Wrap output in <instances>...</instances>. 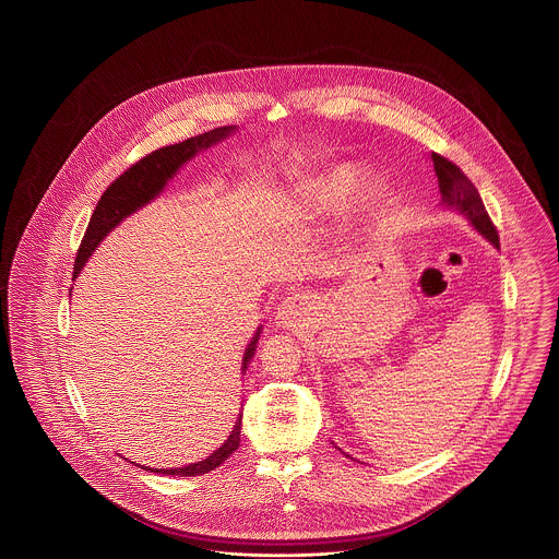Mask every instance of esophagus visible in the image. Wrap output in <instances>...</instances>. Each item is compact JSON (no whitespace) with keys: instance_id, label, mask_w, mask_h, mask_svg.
<instances>
[{"instance_id":"obj_1","label":"esophagus","mask_w":559,"mask_h":559,"mask_svg":"<svg viewBox=\"0 0 559 559\" xmlns=\"http://www.w3.org/2000/svg\"><path fill=\"white\" fill-rule=\"evenodd\" d=\"M312 312V297L306 293H295L287 297L278 308V320L283 326L295 329Z\"/></svg>"}]
</instances>
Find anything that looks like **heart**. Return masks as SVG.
<instances>
[{"label":"heart","mask_w":559,"mask_h":559,"mask_svg":"<svg viewBox=\"0 0 559 559\" xmlns=\"http://www.w3.org/2000/svg\"><path fill=\"white\" fill-rule=\"evenodd\" d=\"M364 168H359L358 164H336L333 168H329L326 173H322L320 177L306 182L301 187V203L304 205H312V207H335L349 200L359 189V185L364 182ZM386 191L384 182H374L370 187V195L372 198H382Z\"/></svg>","instance_id":"heart-1"}]
</instances>
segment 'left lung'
<instances>
[{
    "instance_id": "obj_1",
    "label": "left lung",
    "mask_w": 559,
    "mask_h": 559,
    "mask_svg": "<svg viewBox=\"0 0 559 559\" xmlns=\"http://www.w3.org/2000/svg\"><path fill=\"white\" fill-rule=\"evenodd\" d=\"M432 164L439 179L441 200L447 207H453L460 214H464L480 235H485L492 246L499 247L497 228L492 224L491 216L487 214L485 203L480 200L474 182L464 175V170L457 164H453L451 159H447L437 152H432Z\"/></svg>"
}]
</instances>
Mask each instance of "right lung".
Masks as SVG:
<instances>
[{"label":"right lung","mask_w":559,"mask_h":559,"mask_svg":"<svg viewBox=\"0 0 559 559\" xmlns=\"http://www.w3.org/2000/svg\"><path fill=\"white\" fill-rule=\"evenodd\" d=\"M233 131H235V127H218L210 133L195 134L191 139H185L182 143H177V145L159 147L156 152H152V154L141 157L139 162L131 164L118 179H114L110 187L104 191V195L97 201L93 214H91L85 237H83L79 251H76L72 276L74 278L79 276V272L85 266V262L91 255V251L99 246V241L112 230L114 226H118L122 218H127L129 214L136 212L141 205L154 200L157 193L164 189L166 180L173 179L187 159H191L201 150H207L210 145H214L216 141L228 136ZM258 336H260V331L255 333L253 341L247 345L246 356H243V374H246L247 366L255 354ZM239 441H241V416L235 423V428H233L230 437L224 441V445L218 447L210 457H205L200 464H191V466H185V468L152 469V472L175 474V476L207 474V472L218 468L223 462L230 457V453L239 447Z\"/></svg>","instance_id":"right-lung-1"}]
</instances>
